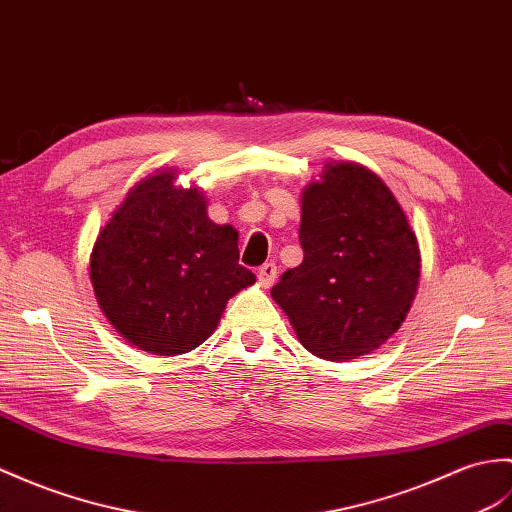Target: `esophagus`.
I'll return each mask as SVG.
<instances>
[{
	"mask_svg": "<svg viewBox=\"0 0 512 512\" xmlns=\"http://www.w3.org/2000/svg\"><path fill=\"white\" fill-rule=\"evenodd\" d=\"M257 279H259L261 285H264V288H270V285L275 283V279H277V264H275V261H266V264L257 270Z\"/></svg>",
	"mask_w": 512,
	"mask_h": 512,
	"instance_id": "34e87169",
	"label": "esophagus"
}]
</instances>
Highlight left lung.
Wrapping results in <instances>:
<instances>
[{
    "mask_svg": "<svg viewBox=\"0 0 512 512\" xmlns=\"http://www.w3.org/2000/svg\"><path fill=\"white\" fill-rule=\"evenodd\" d=\"M303 192V261L270 290L301 344L331 362L375 351L406 318L421 255L399 202L358 163L327 165Z\"/></svg>",
    "mask_w": 512,
    "mask_h": 512,
    "instance_id": "obj_1",
    "label": "left lung"
}]
</instances>
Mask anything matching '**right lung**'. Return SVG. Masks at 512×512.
Masks as SVG:
<instances>
[{"instance_id": "obj_1", "label": "right lung", "mask_w": 512, "mask_h": 512, "mask_svg": "<svg viewBox=\"0 0 512 512\" xmlns=\"http://www.w3.org/2000/svg\"><path fill=\"white\" fill-rule=\"evenodd\" d=\"M91 281L106 318L137 349L181 355L205 342L255 275L240 264L237 231L207 218L205 196L152 174L130 189L100 231Z\"/></svg>"}]
</instances>
